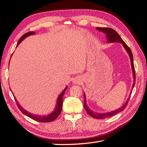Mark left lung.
Here are the masks:
<instances>
[{"instance_id":"left-lung-1","label":"left lung","mask_w":147,"mask_h":147,"mask_svg":"<svg viewBox=\"0 0 147 147\" xmlns=\"http://www.w3.org/2000/svg\"><path fill=\"white\" fill-rule=\"evenodd\" d=\"M100 32H102L104 33H105L106 35V38H107V41L110 43H113V42H119L123 44L124 46V49L126 50L127 52L128 53V54L129 55L130 57V60H131V67H132V70H133V76H134V82H133V85L132 87V90L134 88V86L135 85V67H134V63H133V54L132 52L131 51V49L129 47L127 46L126 43L124 42L122 38H121V36L119 35L115 32V31L113 29L111 28H96ZM132 93V90L131 92L129 93V98L131 94ZM129 98H128L126 102L124 104L123 106H122L119 109H117L116 110H115L114 111H112L111 112H107V113H96V112H93L92 111L90 110V109L88 107V106L86 105V95L84 93V98H85V100H84V107H85V110L86 111L87 113H88L90 116H92L93 117H94L95 119H104L107 118V117H110L113 116V115H115L116 114L119 113L121 111H123L124 109L126 108V105L127 104V103L129 102Z\"/></svg>"}]
</instances>
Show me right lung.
I'll return each mask as SVG.
<instances>
[{"label":"right lung","mask_w":147,"mask_h":147,"mask_svg":"<svg viewBox=\"0 0 147 147\" xmlns=\"http://www.w3.org/2000/svg\"><path fill=\"white\" fill-rule=\"evenodd\" d=\"M35 33L33 32H30L28 33H26L25 34H24V35L22 36L20 40H19L18 42V44L17 46L20 44V43L23 41V40L27 37L28 36H30V35H33V34H35ZM16 46V47H17ZM67 86H66L65 88V89L62 91V92L61 93L59 96H58L57 98V105H56V107L55 109H54V111H53L52 113H51L50 114L47 115H35V114H31L29 113L28 112L26 111V110H24L23 109V108L21 107V106L19 104V103L18 102V101L16 100V99L15 98V100L16 102V104L18 107L19 108V109L21 111V112L23 114H24V115H26V116L30 117L31 119H32L33 120H35L36 121H39V122H42V123H49V122H51L54 121L56 118H57L59 114H60L61 110H62V102H63V96L64 94V92L65 90H67Z\"/></svg>","instance_id":"1"}]
</instances>
